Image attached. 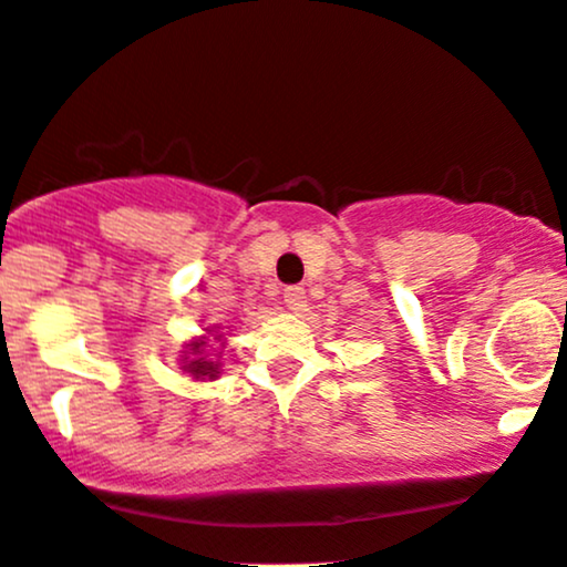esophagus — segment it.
I'll return each instance as SVG.
<instances>
[{"label": "esophagus", "mask_w": 567, "mask_h": 567, "mask_svg": "<svg viewBox=\"0 0 567 567\" xmlns=\"http://www.w3.org/2000/svg\"><path fill=\"white\" fill-rule=\"evenodd\" d=\"M285 303H288L290 311H300L306 306V290L292 285V288H285Z\"/></svg>", "instance_id": "obj_1"}]
</instances>
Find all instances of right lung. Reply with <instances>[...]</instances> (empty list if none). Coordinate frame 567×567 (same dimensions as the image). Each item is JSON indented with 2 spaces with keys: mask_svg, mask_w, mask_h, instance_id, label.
Masks as SVG:
<instances>
[{
  "mask_svg": "<svg viewBox=\"0 0 567 567\" xmlns=\"http://www.w3.org/2000/svg\"><path fill=\"white\" fill-rule=\"evenodd\" d=\"M212 332V329H209ZM214 340H221V334L214 337ZM188 350L190 355L183 358L185 363V371L196 379V382H204V379H217L219 374V363L217 361H209V355H206V340H193L188 342Z\"/></svg>",
  "mask_w": 567,
  "mask_h": 567,
  "instance_id": "obj_1",
  "label": "right lung"
}]
</instances>
